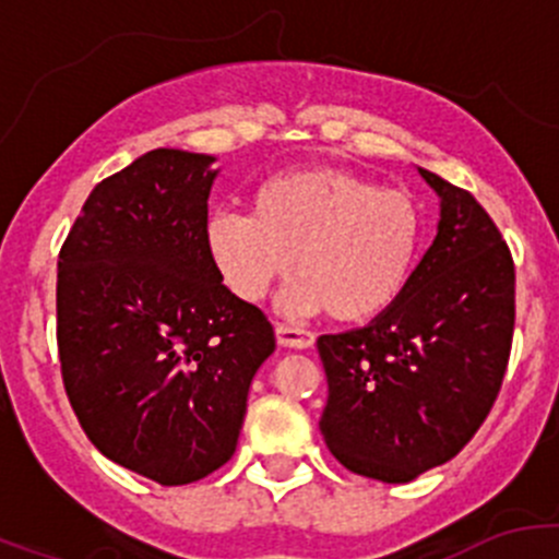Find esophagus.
Wrapping results in <instances>:
<instances>
[{"mask_svg":"<svg viewBox=\"0 0 559 559\" xmlns=\"http://www.w3.org/2000/svg\"><path fill=\"white\" fill-rule=\"evenodd\" d=\"M275 337H278L281 346L286 348H311L316 335L308 330H300V326L292 324H275Z\"/></svg>","mask_w":559,"mask_h":559,"instance_id":"esophagus-1","label":"esophagus"}]
</instances>
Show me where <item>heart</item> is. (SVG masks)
I'll return each instance as SVG.
<instances>
[{"label":"heart","mask_w":559,"mask_h":559,"mask_svg":"<svg viewBox=\"0 0 559 559\" xmlns=\"http://www.w3.org/2000/svg\"><path fill=\"white\" fill-rule=\"evenodd\" d=\"M425 218L408 191L346 170H289L257 186L251 213L205 222V251L240 300L267 297L292 267L284 313L362 324L392 311L414 278Z\"/></svg>","instance_id":"1"}]
</instances>
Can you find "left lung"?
<instances>
[{
	"mask_svg": "<svg viewBox=\"0 0 559 559\" xmlns=\"http://www.w3.org/2000/svg\"><path fill=\"white\" fill-rule=\"evenodd\" d=\"M441 197L438 235L397 306L316 341L326 373L321 436L359 476L414 481L476 436L514 337V259L471 191L421 170Z\"/></svg>",
	"mask_w": 559,
	"mask_h": 559,
	"instance_id": "8db88e82",
	"label": "left lung"
}]
</instances>
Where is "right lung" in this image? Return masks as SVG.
Returning <instances> with one entry per match:
<instances>
[{"label": "right lung", "mask_w": 559, "mask_h": 559, "mask_svg": "<svg viewBox=\"0 0 559 559\" xmlns=\"http://www.w3.org/2000/svg\"><path fill=\"white\" fill-rule=\"evenodd\" d=\"M213 156L156 148L94 186L59 251L56 341L67 397L107 460L162 487L238 447L248 386L275 352L267 316L205 251Z\"/></svg>", "instance_id": "right-lung-1"}]
</instances>
